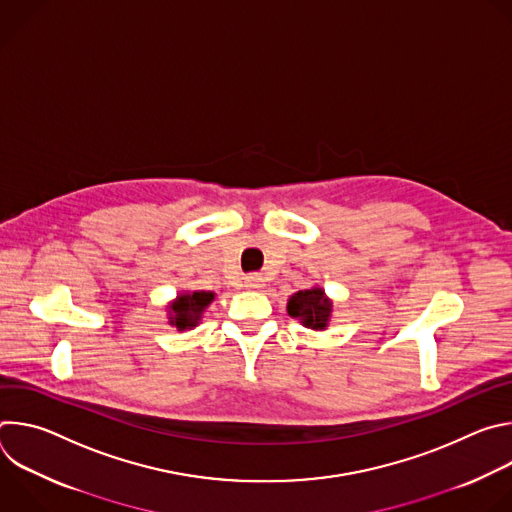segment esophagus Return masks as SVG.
<instances>
[{"instance_id": "obj_1", "label": "esophagus", "mask_w": 512, "mask_h": 512, "mask_svg": "<svg viewBox=\"0 0 512 512\" xmlns=\"http://www.w3.org/2000/svg\"><path fill=\"white\" fill-rule=\"evenodd\" d=\"M245 287L247 289H261L263 287V277L257 273H251L245 277Z\"/></svg>"}]
</instances>
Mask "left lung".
Masks as SVG:
<instances>
[{"label": "left lung", "mask_w": 512, "mask_h": 512, "mask_svg": "<svg viewBox=\"0 0 512 512\" xmlns=\"http://www.w3.org/2000/svg\"><path fill=\"white\" fill-rule=\"evenodd\" d=\"M287 314L298 318L306 328L324 330L332 316V302L326 298L322 287L302 289L287 300Z\"/></svg>", "instance_id": "8db88e82"}]
</instances>
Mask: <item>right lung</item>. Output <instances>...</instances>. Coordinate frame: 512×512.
<instances>
[{"mask_svg":"<svg viewBox=\"0 0 512 512\" xmlns=\"http://www.w3.org/2000/svg\"><path fill=\"white\" fill-rule=\"evenodd\" d=\"M214 300L212 291H184L168 306V322L178 330L194 328Z\"/></svg>","mask_w":512,"mask_h":512,"instance_id":"obj_1","label":"right lung"}]
</instances>
